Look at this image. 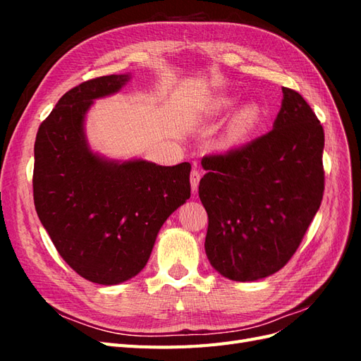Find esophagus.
I'll use <instances>...</instances> for the list:
<instances>
[{"label":"esophagus","mask_w":361,"mask_h":361,"mask_svg":"<svg viewBox=\"0 0 361 361\" xmlns=\"http://www.w3.org/2000/svg\"><path fill=\"white\" fill-rule=\"evenodd\" d=\"M200 179H202V173H200L197 169H192V171H191V176H190V180H191V190H192V191H197V188H199V183H200Z\"/></svg>","instance_id":"34e87169"}]
</instances>
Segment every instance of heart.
Wrapping results in <instances>:
<instances>
[{"mask_svg":"<svg viewBox=\"0 0 361 361\" xmlns=\"http://www.w3.org/2000/svg\"><path fill=\"white\" fill-rule=\"evenodd\" d=\"M228 102H231V101L223 99L220 104L226 105ZM256 118H257V110H256V108L255 106H247V108H244L241 113H239V116L236 118V128L241 130V133H245V130H248L251 126L255 125Z\"/></svg>","mask_w":361,"mask_h":361,"instance_id":"b5f03b06","label":"heart"}]
</instances>
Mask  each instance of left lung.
Listing matches in <instances>:
<instances>
[{
	"label": "left lung",
	"instance_id": "1",
	"mask_svg": "<svg viewBox=\"0 0 361 361\" xmlns=\"http://www.w3.org/2000/svg\"><path fill=\"white\" fill-rule=\"evenodd\" d=\"M281 90L268 134L202 159L204 250L228 280L255 281L285 267L322 202V125L298 92Z\"/></svg>",
	"mask_w": 361,
	"mask_h": 361
}]
</instances>
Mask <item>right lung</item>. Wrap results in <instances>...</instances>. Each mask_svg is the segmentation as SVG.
I'll return each instance as SVG.
<instances>
[{"label":"right lung","instance_id":"right-lung-1","mask_svg":"<svg viewBox=\"0 0 361 361\" xmlns=\"http://www.w3.org/2000/svg\"><path fill=\"white\" fill-rule=\"evenodd\" d=\"M130 75H108L64 93L39 126L32 195L39 220L64 262L85 280L118 285L150 257L167 218L190 199L188 162L111 161L93 154L84 118L94 99Z\"/></svg>","mask_w":361,"mask_h":361}]
</instances>
